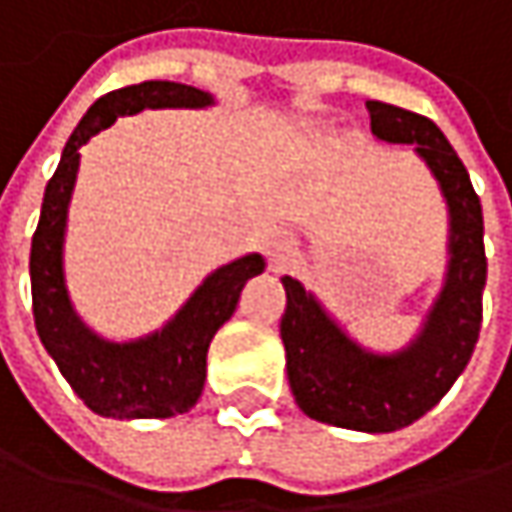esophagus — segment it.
<instances>
[{
    "label": "esophagus",
    "mask_w": 512,
    "mask_h": 512,
    "mask_svg": "<svg viewBox=\"0 0 512 512\" xmlns=\"http://www.w3.org/2000/svg\"><path fill=\"white\" fill-rule=\"evenodd\" d=\"M292 249H295V243H292V237L284 234V231H275V234L266 237V255L272 260V266H281L284 260H289Z\"/></svg>",
    "instance_id": "esophagus-1"
}]
</instances>
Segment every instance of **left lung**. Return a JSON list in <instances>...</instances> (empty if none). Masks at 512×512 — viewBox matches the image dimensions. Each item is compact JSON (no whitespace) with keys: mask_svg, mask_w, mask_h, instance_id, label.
<instances>
[{"mask_svg":"<svg viewBox=\"0 0 512 512\" xmlns=\"http://www.w3.org/2000/svg\"><path fill=\"white\" fill-rule=\"evenodd\" d=\"M365 106L376 141L414 144V153L435 176L449 214L443 284L417 336L400 350L379 353L359 345L318 295L284 275L281 339L289 388L307 417L339 429L385 435L420 420L464 374L481 330L487 255L481 199L435 121L382 101Z\"/></svg>","mask_w":512,"mask_h":512,"instance_id":"obj_1","label":"left lung"}]
</instances>
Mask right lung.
<instances>
[{
	"instance_id": "1",
	"label": "right lung",
	"mask_w": 512,
	"mask_h": 512,
	"mask_svg": "<svg viewBox=\"0 0 512 512\" xmlns=\"http://www.w3.org/2000/svg\"><path fill=\"white\" fill-rule=\"evenodd\" d=\"M214 95L188 83L144 80L115 89L86 109L69 136L60 165L46 185L40 223L31 240V298L37 336L57 362L75 394L101 417L112 420H153L176 417L196 406L205 374L208 345L214 333L237 310L249 278L263 272V255H243L217 266L191 298L147 336L115 342L95 333L77 316L63 266L69 228V205L75 194L80 147L98 136L115 118L141 109H208Z\"/></svg>"
}]
</instances>
